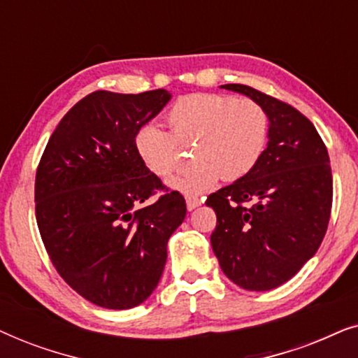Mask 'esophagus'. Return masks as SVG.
Masks as SVG:
<instances>
[{
	"instance_id": "esophagus-1",
	"label": "esophagus",
	"mask_w": 358,
	"mask_h": 358,
	"mask_svg": "<svg viewBox=\"0 0 358 358\" xmlns=\"http://www.w3.org/2000/svg\"><path fill=\"white\" fill-rule=\"evenodd\" d=\"M185 203H187V210H194L202 203V199L194 197V195H187V197H185Z\"/></svg>"
}]
</instances>
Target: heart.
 Here are the masks:
<instances>
[{"instance_id":"b5f03b06","label":"heart","mask_w":358,"mask_h":358,"mask_svg":"<svg viewBox=\"0 0 358 358\" xmlns=\"http://www.w3.org/2000/svg\"><path fill=\"white\" fill-rule=\"evenodd\" d=\"M171 131L145 124L135 135V150L158 178L178 168L180 145L192 146L195 164L168 180L171 189L199 195L220 180L234 182L259 164L268 143L267 110L249 97L192 92L179 97L166 114Z\"/></svg>"}]
</instances>
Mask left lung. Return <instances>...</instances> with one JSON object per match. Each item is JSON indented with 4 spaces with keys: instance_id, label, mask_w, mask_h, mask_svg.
Returning <instances> with one entry per match:
<instances>
[{
    "instance_id": "8db88e82",
    "label": "left lung",
    "mask_w": 358,
    "mask_h": 358,
    "mask_svg": "<svg viewBox=\"0 0 358 358\" xmlns=\"http://www.w3.org/2000/svg\"><path fill=\"white\" fill-rule=\"evenodd\" d=\"M257 101L271 120L268 143L246 178L210 194V236L229 280L252 292L277 288L315 256L332 207L329 155L315 125L287 102L244 85H223Z\"/></svg>"
}]
</instances>
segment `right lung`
I'll return each instance as SVG.
<instances>
[{"label":"right lung","mask_w":358,"mask_h":358,"mask_svg":"<svg viewBox=\"0 0 358 358\" xmlns=\"http://www.w3.org/2000/svg\"><path fill=\"white\" fill-rule=\"evenodd\" d=\"M169 99L166 90L91 92L60 120L37 166L43 246L63 280L97 306L129 310L153 293L187 212L135 150L136 131Z\"/></svg>","instance_id":"obj_1"}]
</instances>
